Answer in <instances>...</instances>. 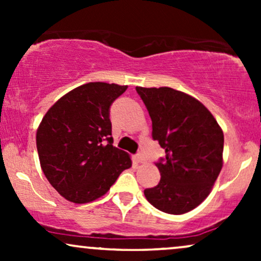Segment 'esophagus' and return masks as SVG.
<instances>
[{"mask_svg":"<svg viewBox=\"0 0 261 261\" xmlns=\"http://www.w3.org/2000/svg\"><path fill=\"white\" fill-rule=\"evenodd\" d=\"M135 162H136V163H143V162H145V157H143L142 152H139V153L135 155Z\"/></svg>","mask_w":261,"mask_h":261,"instance_id":"esophagus-1","label":"esophagus"}]
</instances>
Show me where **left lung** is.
I'll list each match as a JSON object with an SVG mask.
<instances>
[{
  "label": "left lung",
  "instance_id": "1",
  "mask_svg": "<svg viewBox=\"0 0 261 261\" xmlns=\"http://www.w3.org/2000/svg\"><path fill=\"white\" fill-rule=\"evenodd\" d=\"M152 120V137L166 149L155 166L157 187L146 189L151 205L182 215L201 203L223 166V131L201 101L169 87H136Z\"/></svg>",
  "mask_w": 261,
  "mask_h": 261
}]
</instances>
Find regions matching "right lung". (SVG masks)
<instances>
[{
  "instance_id": "add662e5",
  "label": "right lung",
  "mask_w": 261,
  "mask_h": 261,
  "mask_svg": "<svg viewBox=\"0 0 261 261\" xmlns=\"http://www.w3.org/2000/svg\"><path fill=\"white\" fill-rule=\"evenodd\" d=\"M127 86L89 82L66 93L47 110L37 130L40 167L68 201L87 203L108 193L130 154L113 146L109 108Z\"/></svg>"
}]
</instances>
